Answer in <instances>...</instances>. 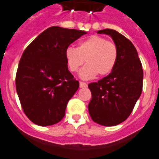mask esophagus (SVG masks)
Instances as JSON below:
<instances>
[{
    "label": "esophagus",
    "mask_w": 159,
    "mask_h": 159,
    "mask_svg": "<svg viewBox=\"0 0 159 159\" xmlns=\"http://www.w3.org/2000/svg\"><path fill=\"white\" fill-rule=\"evenodd\" d=\"M80 87L81 88H85L87 87V84L85 83V82H83V81H80Z\"/></svg>",
    "instance_id": "esophagus-1"
}]
</instances>
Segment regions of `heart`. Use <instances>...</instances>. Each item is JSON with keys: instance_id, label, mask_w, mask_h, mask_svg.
Listing matches in <instances>:
<instances>
[{"instance_id": "b5f03b06", "label": "heart", "mask_w": 159, "mask_h": 159, "mask_svg": "<svg viewBox=\"0 0 159 159\" xmlns=\"http://www.w3.org/2000/svg\"><path fill=\"white\" fill-rule=\"evenodd\" d=\"M65 56L71 72L78 71L85 61L87 65L81 70L80 76L91 79L97 74L104 77L113 71L118 60V48L112 41L93 35L80 41L77 48L68 47Z\"/></svg>"}]
</instances>
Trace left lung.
Instances as JSON below:
<instances>
[{
	"label": "left lung",
	"instance_id": "8db88e82",
	"mask_svg": "<svg viewBox=\"0 0 159 159\" xmlns=\"http://www.w3.org/2000/svg\"><path fill=\"white\" fill-rule=\"evenodd\" d=\"M98 34L110 36L118 48V60L109 75L88 85L92 98L88 105L91 118L106 126L118 125L131 114L143 91V70L134 45L116 30Z\"/></svg>",
	"mask_w": 159,
	"mask_h": 159
}]
</instances>
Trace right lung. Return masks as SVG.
Here are the masks:
<instances>
[{
    "mask_svg": "<svg viewBox=\"0 0 159 159\" xmlns=\"http://www.w3.org/2000/svg\"><path fill=\"white\" fill-rule=\"evenodd\" d=\"M82 30L52 26L25 49L16 74V89L23 111L38 125H54L64 118L66 106L79 87L69 71L66 49Z\"/></svg>",
    "mask_w": 159,
    "mask_h": 159,
    "instance_id": "right-lung-1",
    "label": "right lung"
}]
</instances>
